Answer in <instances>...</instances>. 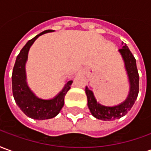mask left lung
<instances>
[{
    "label": "left lung",
    "instance_id": "left-lung-1",
    "mask_svg": "<svg viewBox=\"0 0 151 151\" xmlns=\"http://www.w3.org/2000/svg\"><path fill=\"white\" fill-rule=\"evenodd\" d=\"M123 57L125 69L129 76L130 89L126 100L115 107H106L97 103L91 91L86 86V94L87 96V105L93 116L102 120H114L125 116L132 108L136 101L139 92V74L136 65V59L130 52L129 47L124 45L119 49Z\"/></svg>",
    "mask_w": 151,
    "mask_h": 151
}]
</instances>
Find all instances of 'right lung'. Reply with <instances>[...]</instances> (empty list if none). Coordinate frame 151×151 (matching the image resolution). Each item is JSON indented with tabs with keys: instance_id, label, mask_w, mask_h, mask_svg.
I'll return each instance as SVG.
<instances>
[{
	"instance_id": "add662e5",
	"label": "right lung",
	"mask_w": 151,
	"mask_h": 151,
	"mask_svg": "<svg viewBox=\"0 0 151 151\" xmlns=\"http://www.w3.org/2000/svg\"><path fill=\"white\" fill-rule=\"evenodd\" d=\"M52 31H53L52 30L44 31L29 40L17 56L13 69L12 91L15 102L27 116L35 120H46L56 116L64 106L65 96L73 82V81H69L62 91L55 98L49 100L37 98L27 84L25 64L27 60L29 49L39 36Z\"/></svg>"
}]
</instances>
